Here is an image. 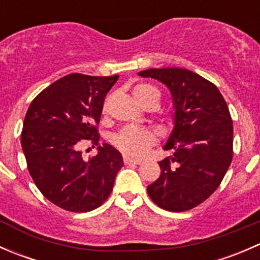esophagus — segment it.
I'll return each instance as SVG.
<instances>
[{"label":"esophagus","mask_w":260,"mask_h":260,"mask_svg":"<svg viewBox=\"0 0 260 260\" xmlns=\"http://www.w3.org/2000/svg\"><path fill=\"white\" fill-rule=\"evenodd\" d=\"M123 162H124V165H141L142 164V161H141V159H136V158H132V157H128V156H124Z\"/></svg>","instance_id":"esophagus-1"}]
</instances>
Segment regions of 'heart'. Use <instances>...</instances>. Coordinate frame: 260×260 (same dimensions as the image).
Returning a JSON list of instances; mask_svg holds the SVG:
<instances>
[{"label": "heart", "instance_id": "1", "mask_svg": "<svg viewBox=\"0 0 260 260\" xmlns=\"http://www.w3.org/2000/svg\"><path fill=\"white\" fill-rule=\"evenodd\" d=\"M135 96L143 107L154 104L158 107L161 94L158 89L149 84H138L133 89ZM103 112H107V103L104 104ZM157 135L151 129L141 127H125L114 136L113 143L117 148L133 157H142L149 151L152 146L156 145Z\"/></svg>", "mask_w": 260, "mask_h": 260}]
</instances>
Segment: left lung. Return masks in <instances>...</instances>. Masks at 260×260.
I'll use <instances>...</instances> for the list:
<instances>
[{"mask_svg": "<svg viewBox=\"0 0 260 260\" xmlns=\"http://www.w3.org/2000/svg\"><path fill=\"white\" fill-rule=\"evenodd\" d=\"M170 89L175 103V128L158 162L161 175L147 187L151 200L169 211H187L210 198L233 159V119L214 83L181 68L148 69Z\"/></svg>", "mask_w": 260, "mask_h": 260, "instance_id": "8db88e82", "label": "left lung"}]
</instances>
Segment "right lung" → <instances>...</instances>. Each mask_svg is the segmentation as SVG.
Returning a JSON list of instances; mask_svg holds the SVG:
<instances>
[{"label":"right lung","mask_w":260,"mask_h":260,"mask_svg":"<svg viewBox=\"0 0 260 260\" xmlns=\"http://www.w3.org/2000/svg\"><path fill=\"white\" fill-rule=\"evenodd\" d=\"M118 77L69 74L39 93L26 112L21 146L27 170L40 192L64 210L99 208L122 169L119 152L99 146L98 131L104 98ZM84 140L100 151L89 161L77 149Z\"/></svg>","instance_id":"add662e5"}]
</instances>
